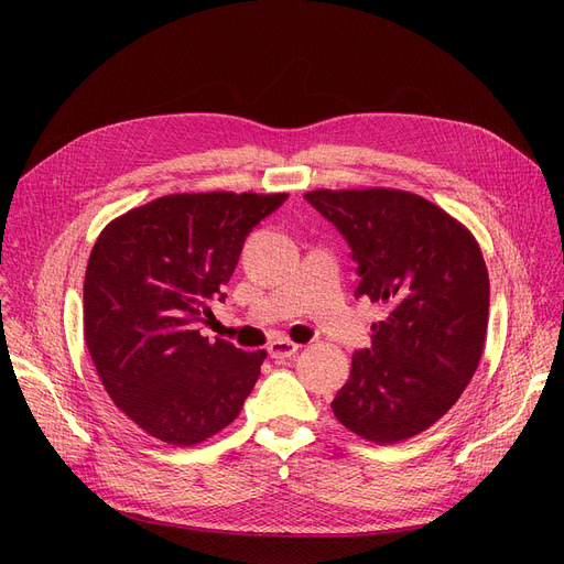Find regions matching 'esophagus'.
<instances>
[{
    "label": "esophagus",
    "mask_w": 564,
    "mask_h": 564,
    "mask_svg": "<svg viewBox=\"0 0 564 564\" xmlns=\"http://www.w3.org/2000/svg\"><path fill=\"white\" fill-rule=\"evenodd\" d=\"M297 347V340L290 338L288 332H272V343H270V351L274 354H285Z\"/></svg>",
    "instance_id": "34e87169"
}]
</instances>
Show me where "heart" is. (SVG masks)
<instances>
[{
	"label": "heart",
	"mask_w": 564,
	"mask_h": 564,
	"mask_svg": "<svg viewBox=\"0 0 564 564\" xmlns=\"http://www.w3.org/2000/svg\"><path fill=\"white\" fill-rule=\"evenodd\" d=\"M313 264H315V258H311V260L306 262V267H313Z\"/></svg>",
	"instance_id": "obj_1"
}]
</instances>
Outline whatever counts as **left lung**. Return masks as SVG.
I'll list each match as a JSON object with an SVG mask.
<instances>
[{"mask_svg":"<svg viewBox=\"0 0 564 564\" xmlns=\"http://www.w3.org/2000/svg\"><path fill=\"white\" fill-rule=\"evenodd\" d=\"M281 203L251 192L173 194L98 237L84 338L109 398L143 432L194 446L242 411L267 354L240 343L210 304L226 300L245 240Z\"/></svg>","mask_w":564,"mask_h":564,"instance_id":"obj_1","label":"left lung"}]
</instances>
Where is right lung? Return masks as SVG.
Masks as SVG:
<instances>
[{
  "label": "right lung",
  "instance_id": "add662e5",
  "mask_svg": "<svg viewBox=\"0 0 564 564\" xmlns=\"http://www.w3.org/2000/svg\"><path fill=\"white\" fill-rule=\"evenodd\" d=\"M357 260L359 288L381 311L370 343L332 409L368 441L395 443L427 430L476 372L489 322V274L470 232L430 200L398 189L308 196Z\"/></svg>",
  "mask_w": 564,
  "mask_h": 564
}]
</instances>
